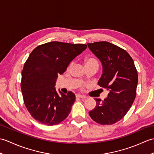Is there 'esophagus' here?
I'll return each mask as SVG.
<instances>
[{"label":"esophagus","mask_w":154,"mask_h":154,"mask_svg":"<svg viewBox=\"0 0 154 154\" xmlns=\"http://www.w3.org/2000/svg\"><path fill=\"white\" fill-rule=\"evenodd\" d=\"M76 97H78V98H81V99H86V98H87L85 96L82 95V94H76Z\"/></svg>","instance_id":"34e87169"}]
</instances>
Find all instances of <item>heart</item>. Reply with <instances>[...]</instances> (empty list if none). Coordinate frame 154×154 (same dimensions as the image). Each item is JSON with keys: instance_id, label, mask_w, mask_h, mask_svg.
<instances>
[{"instance_id": "b5f03b06", "label": "heart", "mask_w": 154, "mask_h": 154, "mask_svg": "<svg viewBox=\"0 0 154 154\" xmlns=\"http://www.w3.org/2000/svg\"><path fill=\"white\" fill-rule=\"evenodd\" d=\"M85 66H89V65H97L99 67V63H98L97 60L95 58L92 57H87L85 60ZM73 63L71 62V63L68 65L67 67V70H70L72 66H73Z\"/></svg>"}]
</instances>
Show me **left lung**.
<instances>
[{
    "label": "left lung",
    "instance_id": "8db88e82",
    "mask_svg": "<svg viewBox=\"0 0 154 154\" xmlns=\"http://www.w3.org/2000/svg\"><path fill=\"white\" fill-rule=\"evenodd\" d=\"M87 45L103 64L98 85L109 91L104 100L95 99L96 106L89 114L97 123L110 125L122 119L132 106L136 95L138 73L132 58L124 49L105 41Z\"/></svg>",
    "mask_w": 154,
    "mask_h": 154
}]
</instances>
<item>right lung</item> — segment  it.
<instances>
[{
	"instance_id": "1",
	"label": "right lung",
	"mask_w": 154,
	"mask_h": 154,
	"mask_svg": "<svg viewBox=\"0 0 154 154\" xmlns=\"http://www.w3.org/2000/svg\"><path fill=\"white\" fill-rule=\"evenodd\" d=\"M87 48L83 44L51 42L38 45L31 52L22 71L21 90L30 115L48 126L60 124L68 116L75 94H65L55 89L59 75Z\"/></svg>"
}]
</instances>
